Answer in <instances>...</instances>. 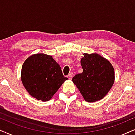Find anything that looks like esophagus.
Here are the masks:
<instances>
[{"label":"esophagus","mask_w":135,"mask_h":135,"mask_svg":"<svg viewBox=\"0 0 135 135\" xmlns=\"http://www.w3.org/2000/svg\"><path fill=\"white\" fill-rule=\"evenodd\" d=\"M72 77H73V73H69V75H68V78H69L70 80H71V79L72 78Z\"/></svg>","instance_id":"34e87169"}]
</instances>
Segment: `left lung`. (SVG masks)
Wrapping results in <instances>:
<instances>
[{"instance_id":"1","label":"left lung","mask_w":135,"mask_h":135,"mask_svg":"<svg viewBox=\"0 0 135 135\" xmlns=\"http://www.w3.org/2000/svg\"><path fill=\"white\" fill-rule=\"evenodd\" d=\"M81 59L83 72L72 79L86 101H98L106 96L114 83V69L98 54L84 53Z\"/></svg>"}]
</instances>
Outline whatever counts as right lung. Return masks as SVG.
<instances>
[{"label": "right lung", "instance_id": "obj_1", "mask_svg": "<svg viewBox=\"0 0 135 135\" xmlns=\"http://www.w3.org/2000/svg\"><path fill=\"white\" fill-rule=\"evenodd\" d=\"M21 82L32 97L43 102L49 100L68 78L52 55L36 54L27 58L21 72Z\"/></svg>", "mask_w": 135, "mask_h": 135}]
</instances>
